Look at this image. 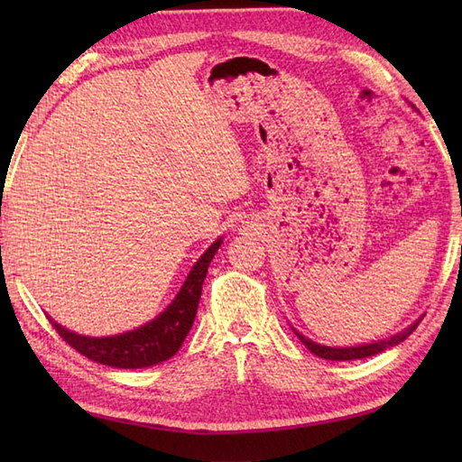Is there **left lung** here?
Returning <instances> with one entry per match:
<instances>
[{"instance_id": "1", "label": "left lung", "mask_w": 462, "mask_h": 462, "mask_svg": "<svg viewBox=\"0 0 462 462\" xmlns=\"http://www.w3.org/2000/svg\"><path fill=\"white\" fill-rule=\"evenodd\" d=\"M422 319H416L414 324H411L409 328H404L401 333L393 335V337L389 339H383V341H374L370 345H358V346H326V345H319V343H314L310 341L309 337H304L302 333H299L295 328H292V331L297 333V337L302 341V345L309 346V351L314 353L316 356L319 358H326V360H356V358H366V356H374L377 353H383L385 348H391L395 346L399 343H402L404 339L409 337V335L418 328V324H420Z\"/></svg>"}]
</instances>
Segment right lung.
<instances>
[{
	"label": "right lung",
	"instance_id": "right-lung-1",
	"mask_svg": "<svg viewBox=\"0 0 462 462\" xmlns=\"http://www.w3.org/2000/svg\"><path fill=\"white\" fill-rule=\"evenodd\" d=\"M219 246L221 239L209 246L199 262L192 265L173 302L158 318H153L141 328L121 335H111V337H87V335L65 329L48 316L50 324L61 335L63 341L97 365L114 368H148L160 365L179 351L189 335L194 318H197L208 265Z\"/></svg>",
	"mask_w": 462,
	"mask_h": 462
}]
</instances>
